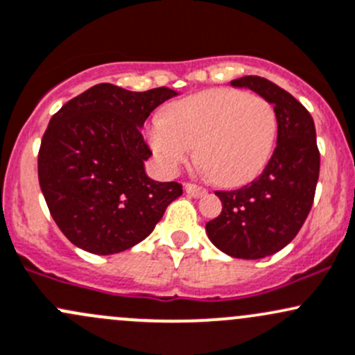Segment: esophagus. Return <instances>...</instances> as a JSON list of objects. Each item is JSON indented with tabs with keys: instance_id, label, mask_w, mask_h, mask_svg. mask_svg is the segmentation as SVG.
<instances>
[{
	"instance_id": "obj_1",
	"label": "esophagus",
	"mask_w": 355,
	"mask_h": 355,
	"mask_svg": "<svg viewBox=\"0 0 355 355\" xmlns=\"http://www.w3.org/2000/svg\"><path fill=\"white\" fill-rule=\"evenodd\" d=\"M184 189H185V192H187L189 196H192V197H202V196H206V193H207L206 189L199 187V185H193V184H185Z\"/></svg>"
}]
</instances>
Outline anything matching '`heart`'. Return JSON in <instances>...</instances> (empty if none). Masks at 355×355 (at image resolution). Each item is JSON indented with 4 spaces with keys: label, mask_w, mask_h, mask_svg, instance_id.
Listing matches in <instances>:
<instances>
[{
    "label": "heart",
    "mask_w": 355,
    "mask_h": 355,
    "mask_svg": "<svg viewBox=\"0 0 355 355\" xmlns=\"http://www.w3.org/2000/svg\"><path fill=\"white\" fill-rule=\"evenodd\" d=\"M277 139V114L266 98L240 89H207L168 107L149 128L162 170L177 173L193 155L223 187H238L266 168Z\"/></svg>",
    "instance_id": "1"
}]
</instances>
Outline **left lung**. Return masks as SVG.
<instances>
[{"label": "left lung", "instance_id": "8db88e82", "mask_svg": "<svg viewBox=\"0 0 355 355\" xmlns=\"http://www.w3.org/2000/svg\"><path fill=\"white\" fill-rule=\"evenodd\" d=\"M248 88L277 114V146L259 178L236 190H218L221 214L209 221L212 245L234 259L274 255L294 240L311 211L320 175V151L309 112L286 89L260 76H243Z\"/></svg>", "mask_w": 355, "mask_h": 355}]
</instances>
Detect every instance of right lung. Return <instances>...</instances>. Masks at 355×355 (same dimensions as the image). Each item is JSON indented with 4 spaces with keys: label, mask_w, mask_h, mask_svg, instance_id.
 Segmentation results:
<instances>
[{
    "label": "right lung",
    "mask_w": 355,
    "mask_h": 355,
    "mask_svg": "<svg viewBox=\"0 0 355 355\" xmlns=\"http://www.w3.org/2000/svg\"><path fill=\"white\" fill-rule=\"evenodd\" d=\"M177 92H129L100 83L52 115L39 149V184L52 219L73 245L95 255L124 252L149 236L177 182L149 178L153 155L141 128Z\"/></svg>",
    "instance_id": "obj_1"
}]
</instances>
